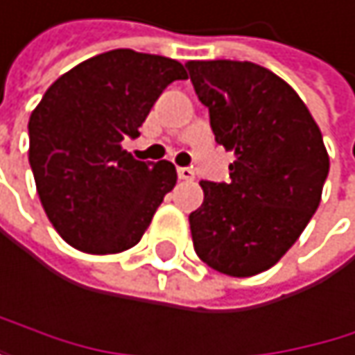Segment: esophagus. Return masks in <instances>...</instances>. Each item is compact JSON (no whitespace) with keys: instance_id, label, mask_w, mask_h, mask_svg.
<instances>
[{"instance_id":"obj_1","label":"esophagus","mask_w":355,"mask_h":355,"mask_svg":"<svg viewBox=\"0 0 355 355\" xmlns=\"http://www.w3.org/2000/svg\"><path fill=\"white\" fill-rule=\"evenodd\" d=\"M178 175H180V180H184V182H192V180H194V171H192L190 167H178Z\"/></svg>"}]
</instances>
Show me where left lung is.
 I'll return each instance as SVG.
<instances>
[{
	"mask_svg": "<svg viewBox=\"0 0 355 355\" xmlns=\"http://www.w3.org/2000/svg\"><path fill=\"white\" fill-rule=\"evenodd\" d=\"M217 144L232 150L230 182H200L190 213L196 255L245 278L272 268L320 205L329 155L297 92L272 71L236 60L186 64Z\"/></svg>",
	"mask_w": 355,
	"mask_h": 355,
	"instance_id": "left-lung-1",
	"label": "left lung"
}]
</instances>
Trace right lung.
<instances>
[{
	"label": "right lung",
	"instance_id": "obj_1",
	"mask_svg": "<svg viewBox=\"0 0 355 355\" xmlns=\"http://www.w3.org/2000/svg\"><path fill=\"white\" fill-rule=\"evenodd\" d=\"M188 79L178 60L112 50L58 77L28 119V163L56 232L75 249L121 253L140 243L178 182L169 161H136L138 138L163 89Z\"/></svg>",
	"mask_w": 355,
	"mask_h": 355
}]
</instances>
